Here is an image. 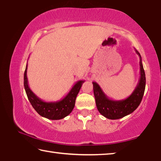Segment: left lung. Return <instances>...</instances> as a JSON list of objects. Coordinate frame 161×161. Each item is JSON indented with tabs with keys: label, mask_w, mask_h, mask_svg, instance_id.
Instances as JSON below:
<instances>
[{
	"label": "left lung",
	"mask_w": 161,
	"mask_h": 161,
	"mask_svg": "<svg viewBox=\"0 0 161 161\" xmlns=\"http://www.w3.org/2000/svg\"><path fill=\"white\" fill-rule=\"evenodd\" d=\"M136 53L140 58V79L134 91L125 99L114 101L108 99L97 82L93 81L94 94L98 111L108 119H119L133 112L141 102L146 88V75L140 53Z\"/></svg>",
	"instance_id": "obj_1"
}]
</instances>
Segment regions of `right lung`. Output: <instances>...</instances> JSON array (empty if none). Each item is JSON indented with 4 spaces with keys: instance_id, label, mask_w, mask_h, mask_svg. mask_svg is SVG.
<instances>
[{
    "instance_id": "add662e5",
    "label": "right lung",
    "mask_w": 161,
    "mask_h": 161,
    "mask_svg": "<svg viewBox=\"0 0 161 161\" xmlns=\"http://www.w3.org/2000/svg\"><path fill=\"white\" fill-rule=\"evenodd\" d=\"M27 69H28V64H26L25 73H24V86L28 100L35 110L41 116L51 120L62 119L69 115L75 107L76 98L80 90L81 85L84 82V80L78 81L71 89L67 96L60 101L47 102L37 97L30 89L28 78H27Z\"/></svg>"
}]
</instances>
